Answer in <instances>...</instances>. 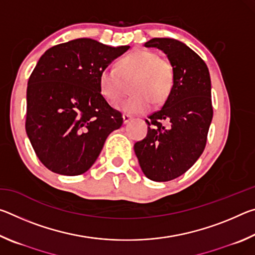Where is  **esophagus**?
Instances as JSON below:
<instances>
[{
    "mask_svg": "<svg viewBox=\"0 0 255 255\" xmlns=\"http://www.w3.org/2000/svg\"><path fill=\"white\" fill-rule=\"evenodd\" d=\"M123 119H124V124H127V123H129L131 120V116H129V115H124L123 116Z\"/></svg>",
    "mask_w": 255,
    "mask_h": 255,
    "instance_id": "obj_1",
    "label": "esophagus"
}]
</instances>
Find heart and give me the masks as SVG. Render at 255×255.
Masks as SVG:
<instances>
[{
	"label": "heart",
	"instance_id": "1",
	"mask_svg": "<svg viewBox=\"0 0 255 255\" xmlns=\"http://www.w3.org/2000/svg\"><path fill=\"white\" fill-rule=\"evenodd\" d=\"M131 81L132 96L117 106L127 114H145L154 105H162L169 98L174 85L172 64L158 54L138 49L123 57L117 67H107L101 72L100 90L111 103L120 100L128 91Z\"/></svg>",
	"mask_w": 255,
	"mask_h": 255
}]
</instances>
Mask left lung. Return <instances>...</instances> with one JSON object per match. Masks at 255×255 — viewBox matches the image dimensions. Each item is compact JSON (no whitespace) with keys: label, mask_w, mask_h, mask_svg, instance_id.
Masks as SVG:
<instances>
[{"label":"left lung","mask_w":255,"mask_h":255,"mask_svg":"<svg viewBox=\"0 0 255 255\" xmlns=\"http://www.w3.org/2000/svg\"><path fill=\"white\" fill-rule=\"evenodd\" d=\"M174 70V85L162 109L146 120L147 135L133 145L143 173L157 182L173 180L200 157L213 119L211 82L206 63L191 48L172 38H153ZM166 120L169 126L164 128Z\"/></svg>","instance_id":"8db88e82"}]
</instances>
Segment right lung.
<instances>
[{
	"instance_id": "add662e5",
	"label": "right lung",
	"mask_w": 255,
	"mask_h": 255,
	"mask_svg": "<svg viewBox=\"0 0 255 255\" xmlns=\"http://www.w3.org/2000/svg\"><path fill=\"white\" fill-rule=\"evenodd\" d=\"M129 49L80 38L49 48L27 88L25 131L38 158L62 175L84 173L124 119L100 90L101 72Z\"/></svg>"
}]
</instances>
